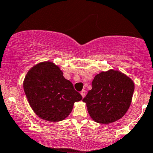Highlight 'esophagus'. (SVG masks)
Instances as JSON below:
<instances>
[{"label":"esophagus","instance_id":"34e87169","mask_svg":"<svg viewBox=\"0 0 153 153\" xmlns=\"http://www.w3.org/2000/svg\"><path fill=\"white\" fill-rule=\"evenodd\" d=\"M80 94H81L82 97L83 98H84L85 96V90H82V91L81 92H80Z\"/></svg>","mask_w":153,"mask_h":153}]
</instances>
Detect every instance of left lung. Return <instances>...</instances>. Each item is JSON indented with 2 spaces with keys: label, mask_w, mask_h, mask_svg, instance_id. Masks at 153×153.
<instances>
[{
  "label": "left lung",
  "mask_w": 153,
  "mask_h": 153,
  "mask_svg": "<svg viewBox=\"0 0 153 153\" xmlns=\"http://www.w3.org/2000/svg\"><path fill=\"white\" fill-rule=\"evenodd\" d=\"M133 80L117 70L110 69L94 76L92 89L82 100L90 116L100 124H111L128 111L134 92Z\"/></svg>",
  "instance_id": "1"
}]
</instances>
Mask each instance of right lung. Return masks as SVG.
Instances as JSON below:
<instances>
[{
    "mask_svg": "<svg viewBox=\"0 0 153 153\" xmlns=\"http://www.w3.org/2000/svg\"><path fill=\"white\" fill-rule=\"evenodd\" d=\"M23 89L34 113L51 122L66 119L75 102L82 99L59 66L50 61L39 62L29 69L23 80Z\"/></svg>",
    "mask_w": 153,
    "mask_h": 153,
    "instance_id": "obj_1",
    "label": "right lung"
}]
</instances>
